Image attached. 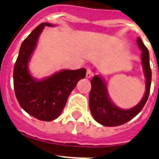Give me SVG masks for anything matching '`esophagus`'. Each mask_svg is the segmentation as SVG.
I'll list each match as a JSON object with an SVG mask.
<instances>
[{
    "mask_svg": "<svg viewBox=\"0 0 159 159\" xmlns=\"http://www.w3.org/2000/svg\"><path fill=\"white\" fill-rule=\"evenodd\" d=\"M93 75V73H92V69H90V68H88L87 69V73H86V77L87 78H91V77Z\"/></svg>",
    "mask_w": 159,
    "mask_h": 159,
    "instance_id": "34e87169",
    "label": "esophagus"
}]
</instances>
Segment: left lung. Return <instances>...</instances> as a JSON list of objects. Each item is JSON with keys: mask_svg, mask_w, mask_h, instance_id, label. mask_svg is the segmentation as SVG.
Returning <instances> with one entry per match:
<instances>
[{"mask_svg": "<svg viewBox=\"0 0 159 159\" xmlns=\"http://www.w3.org/2000/svg\"><path fill=\"white\" fill-rule=\"evenodd\" d=\"M137 43L142 50V64L146 78L145 95L139 104L128 110L118 107L109 98L105 81L97 75L91 80L92 89L89 95L90 110L95 121L103 126L116 127L127 123L141 111L148 99L152 76L149 51L139 37L137 38Z\"/></svg>", "mask_w": 159, "mask_h": 159, "instance_id": "1", "label": "left lung"}]
</instances>
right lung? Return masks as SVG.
<instances>
[{"mask_svg":"<svg viewBox=\"0 0 159 159\" xmlns=\"http://www.w3.org/2000/svg\"><path fill=\"white\" fill-rule=\"evenodd\" d=\"M44 26L42 23L22 43L13 70L15 95L20 106L30 116L42 121L59 117L77 83L86 75V69L62 70L51 76L37 80L29 71V62Z\"/></svg>","mask_w":159,"mask_h":159,"instance_id":"1","label":"right lung"}]
</instances>
